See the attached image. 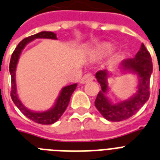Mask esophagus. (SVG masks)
I'll list each match as a JSON object with an SVG mask.
<instances>
[{"instance_id": "obj_1", "label": "esophagus", "mask_w": 160, "mask_h": 160, "mask_svg": "<svg viewBox=\"0 0 160 160\" xmlns=\"http://www.w3.org/2000/svg\"><path fill=\"white\" fill-rule=\"evenodd\" d=\"M93 80V76L92 74L90 73H88V74H85L83 78L80 80V84H85V83L89 82V81H91V80Z\"/></svg>"}]
</instances>
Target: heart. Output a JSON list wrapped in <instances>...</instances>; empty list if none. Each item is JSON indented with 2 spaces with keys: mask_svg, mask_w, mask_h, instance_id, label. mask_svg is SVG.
Returning a JSON list of instances; mask_svg holds the SVG:
<instances>
[{
  "mask_svg": "<svg viewBox=\"0 0 160 160\" xmlns=\"http://www.w3.org/2000/svg\"><path fill=\"white\" fill-rule=\"evenodd\" d=\"M111 48L108 45H104V46H102L100 48H98L97 50L94 52V56L98 57V58H101V57H103V56L107 55L108 53L109 52Z\"/></svg>",
  "mask_w": 160,
  "mask_h": 160,
  "instance_id": "1",
  "label": "heart"
}]
</instances>
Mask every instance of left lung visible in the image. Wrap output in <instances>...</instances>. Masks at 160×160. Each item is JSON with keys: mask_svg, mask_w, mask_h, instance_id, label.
<instances>
[{"mask_svg": "<svg viewBox=\"0 0 160 160\" xmlns=\"http://www.w3.org/2000/svg\"><path fill=\"white\" fill-rule=\"evenodd\" d=\"M120 69L136 74L138 76V86L137 91L132 98L118 103H112L105 94L108 89L107 70L98 71L95 75L101 90L98 92L94 104L102 117L111 122H120L131 118L150 98V80L153 64L150 52L143 43L135 58L125 59L121 62Z\"/></svg>", "mask_w": 160, "mask_h": 160, "instance_id": "1", "label": "left lung"}]
</instances>
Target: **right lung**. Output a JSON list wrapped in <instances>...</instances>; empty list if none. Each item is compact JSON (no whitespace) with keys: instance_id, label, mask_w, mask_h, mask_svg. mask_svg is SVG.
<instances>
[{"instance_id":"add662e5","label":"right lung","mask_w":160,"mask_h":160,"mask_svg":"<svg viewBox=\"0 0 160 160\" xmlns=\"http://www.w3.org/2000/svg\"><path fill=\"white\" fill-rule=\"evenodd\" d=\"M36 38H52V39H57V35L52 32H48V31H42L38 33H36L34 35L29 36L28 38H25L21 42L18 44V46L15 48V51L13 52L11 58L10 62V73L11 76V91H10V96L12 98V101L14 102L16 107L30 120L33 121L35 122L42 124V125H49L56 122L59 119L65 110L67 109V106L69 104L71 96L72 94L75 89H76L77 84H73L71 85H67L64 87L62 89V91L58 96V99L56 101L55 105L53 106L52 108L48 110L45 112H33L28 110L27 108H25L18 98L16 93V84H15V70H16V66L19 61V56L21 54L22 50L24 48L26 44L30 42L31 41L36 39Z\"/></svg>"}]
</instances>
